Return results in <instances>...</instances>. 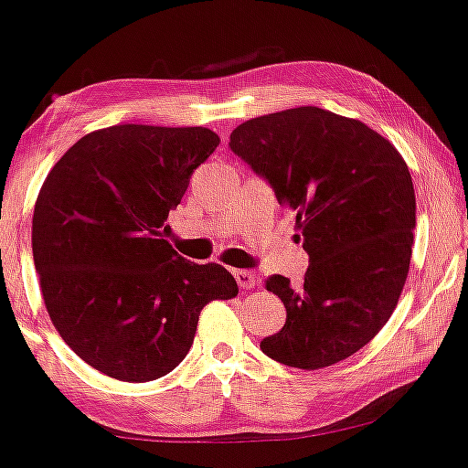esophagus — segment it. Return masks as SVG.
I'll return each mask as SVG.
<instances>
[{
    "instance_id": "esophagus-1",
    "label": "esophagus",
    "mask_w": 468,
    "mask_h": 468,
    "mask_svg": "<svg viewBox=\"0 0 468 468\" xmlns=\"http://www.w3.org/2000/svg\"><path fill=\"white\" fill-rule=\"evenodd\" d=\"M235 281H238L241 290H252L259 285V277L255 272H250V270H238V272H235Z\"/></svg>"
}]
</instances>
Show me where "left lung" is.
Wrapping results in <instances>:
<instances>
[{
	"mask_svg": "<svg viewBox=\"0 0 468 468\" xmlns=\"http://www.w3.org/2000/svg\"><path fill=\"white\" fill-rule=\"evenodd\" d=\"M229 145L296 213L309 255L298 288L281 274L266 281L288 318L261 351L301 370L351 357L388 323L408 279L416 227L408 163L373 128L318 106L239 123Z\"/></svg>",
	"mask_w": 468,
	"mask_h": 468,
	"instance_id": "1",
	"label": "left lung"
}]
</instances>
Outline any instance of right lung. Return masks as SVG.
I'll return each mask as SVG.
<instances>
[{
    "instance_id": "add662e5",
    "label": "right lung",
    "mask_w": 468,
    "mask_h": 468,
    "mask_svg": "<svg viewBox=\"0 0 468 468\" xmlns=\"http://www.w3.org/2000/svg\"><path fill=\"white\" fill-rule=\"evenodd\" d=\"M218 145L202 126L117 123L78 139L43 180L32 255L45 309L67 346L112 379L167 375L202 307L238 296L227 268L187 261L161 235Z\"/></svg>"
}]
</instances>
